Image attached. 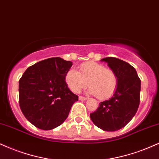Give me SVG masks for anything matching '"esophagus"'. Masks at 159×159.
<instances>
[{"instance_id": "obj_1", "label": "esophagus", "mask_w": 159, "mask_h": 159, "mask_svg": "<svg viewBox=\"0 0 159 159\" xmlns=\"http://www.w3.org/2000/svg\"><path fill=\"white\" fill-rule=\"evenodd\" d=\"M79 100L80 101H86L87 100V98H85V97H83V96H79Z\"/></svg>"}]
</instances>
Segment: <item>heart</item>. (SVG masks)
Instances as JSON below:
<instances>
[{
	"label": "heart",
	"mask_w": 159,
	"mask_h": 159,
	"mask_svg": "<svg viewBox=\"0 0 159 159\" xmlns=\"http://www.w3.org/2000/svg\"><path fill=\"white\" fill-rule=\"evenodd\" d=\"M65 81L70 90L79 93L88 85L89 93L99 99L110 98L118 87V77L113 70L95 62L81 64L80 72L71 69L66 72Z\"/></svg>",
	"instance_id": "obj_1"
}]
</instances>
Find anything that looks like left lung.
I'll use <instances>...</instances> for the list:
<instances>
[{
    "label": "left lung",
    "mask_w": 159,
    "mask_h": 159,
    "mask_svg": "<svg viewBox=\"0 0 159 159\" xmlns=\"http://www.w3.org/2000/svg\"><path fill=\"white\" fill-rule=\"evenodd\" d=\"M117 75L118 87L112 98L102 101L90 114L95 125L104 131H116L125 127L136 113L140 103L141 80L135 69L113 57L103 58Z\"/></svg>",
    "instance_id": "1"
}]
</instances>
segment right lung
Wrapping results in <instances>:
<instances>
[{"instance_id":"add662e5","label":"right lung","mask_w":159,"mask_h":159,"mask_svg":"<svg viewBox=\"0 0 159 159\" xmlns=\"http://www.w3.org/2000/svg\"><path fill=\"white\" fill-rule=\"evenodd\" d=\"M72 62L59 57L30 66L19 80V105L30 123L43 130L60 126L78 96L70 90L65 75Z\"/></svg>"}]
</instances>
